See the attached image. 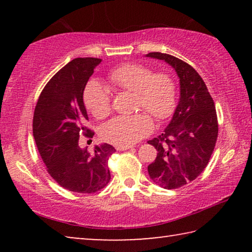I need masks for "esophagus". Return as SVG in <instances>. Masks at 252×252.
<instances>
[{
	"mask_svg": "<svg viewBox=\"0 0 252 252\" xmlns=\"http://www.w3.org/2000/svg\"><path fill=\"white\" fill-rule=\"evenodd\" d=\"M133 146H125V147H120V146H117L116 149L119 151H123V150H129V149H132Z\"/></svg>",
	"mask_w": 252,
	"mask_h": 252,
	"instance_id": "34e87169",
	"label": "esophagus"
}]
</instances>
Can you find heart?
<instances>
[{"label":"heart","mask_w":252,"mask_h":252,"mask_svg":"<svg viewBox=\"0 0 252 252\" xmlns=\"http://www.w3.org/2000/svg\"><path fill=\"white\" fill-rule=\"evenodd\" d=\"M114 87L134 93L135 108L143 110L158 121L171 117L177 103V91L169 74H153L150 67L139 63H126L114 69L109 75ZM83 101L93 117L108 116L111 105L108 90L97 81H90L83 93ZM147 113L129 117H116L100 129L102 139L114 146H132L153 130V122Z\"/></svg>","instance_id":"obj_1"}]
</instances>
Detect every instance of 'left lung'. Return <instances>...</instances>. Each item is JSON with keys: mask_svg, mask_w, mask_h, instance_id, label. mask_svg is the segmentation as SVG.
<instances>
[{"mask_svg": "<svg viewBox=\"0 0 252 252\" xmlns=\"http://www.w3.org/2000/svg\"><path fill=\"white\" fill-rule=\"evenodd\" d=\"M146 57L168 63L180 83L171 121L163 133L148 141L158 151L155 162L148 167L151 180L163 189H177L193 181L210 160L218 138L215 102L201 76L188 63L160 52Z\"/></svg>", "mask_w": 252, "mask_h": 252, "instance_id": "1", "label": "left lung"}]
</instances>
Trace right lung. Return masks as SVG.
I'll return each instance as SVG.
<instances>
[{"mask_svg":"<svg viewBox=\"0 0 252 252\" xmlns=\"http://www.w3.org/2000/svg\"><path fill=\"white\" fill-rule=\"evenodd\" d=\"M101 59L78 58L57 72L41 92L34 110L33 136L48 172L60 186L79 193H93L108 185V143L90 153L81 148V134L92 136L83 92Z\"/></svg>","mask_w":252,"mask_h":252,"instance_id":"1","label":"right lung"}]
</instances>
